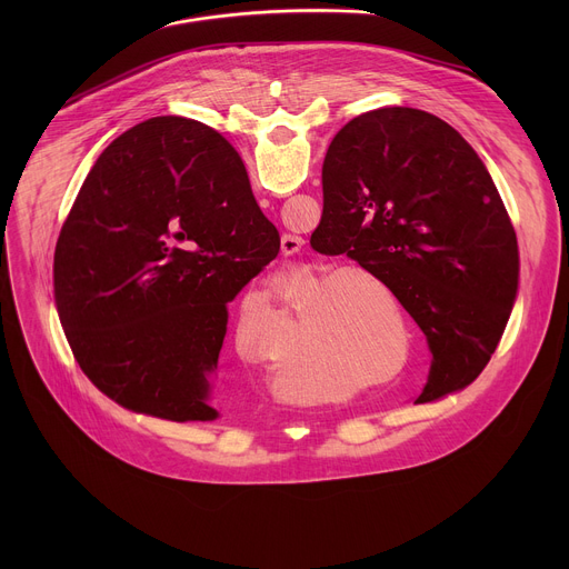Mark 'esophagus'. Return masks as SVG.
I'll list each match as a JSON object with an SVG mask.
<instances>
[{
    "label": "esophagus",
    "mask_w": 569,
    "mask_h": 569,
    "mask_svg": "<svg viewBox=\"0 0 569 569\" xmlns=\"http://www.w3.org/2000/svg\"><path fill=\"white\" fill-rule=\"evenodd\" d=\"M301 248H303V240H301L299 236L286 233V236L281 238V254H283V257H295V254L301 252Z\"/></svg>",
    "instance_id": "esophagus-1"
}]
</instances>
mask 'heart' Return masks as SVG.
Returning <instances> with one entry per match:
<instances>
[{"label":"heart","instance_id":"obj_1","mask_svg":"<svg viewBox=\"0 0 569 569\" xmlns=\"http://www.w3.org/2000/svg\"><path fill=\"white\" fill-rule=\"evenodd\" d=\"M367 284V289L357 283ZM295 303L292 329H299L303 349L295 356L292 367L301 376L327 382H345L331 389H312L315 398L340 400L358 387L391 380L408 365L410 349L402 340V308L385 281L365 268L349 266L321 277L306 290H290ZM399 323L392 329L390 317ZM286 333V321L272 306L240 317L236 345L240 353L268 362ZM365 381L349 383V379Z\"/></svg>","mask_w":569,"mask_h":569}]
</instances>
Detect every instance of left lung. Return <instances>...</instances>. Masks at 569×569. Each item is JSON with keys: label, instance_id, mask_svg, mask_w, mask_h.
Returning a JSON list of instances; mask_svg holds the SVG:
<instances>
[{"label": "left lung", "instance_id": "1", "mask_svg": "<svg viewBox=\"0 0 569 569\" xmlns=\"http://www.w3.org/2000/svg\"><path fill=\"white\" fill-rule=\"evenodd\" d=\"M321 187L312 250L385 281L428 338L417 402L468 387L498 349L520 279L516 229L479 154L430 112L380 108L333 137Z\"/></svg>", "mask_w": 569, "mask_h": 569}]
</instances>
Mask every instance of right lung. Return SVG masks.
<instances>
[{
  "mask_svg": "<svg viewBox=\"0 0 569 569\" xmlns=\"http://www.w3.org/2000/svg\"><path fill=\"white\" fill-rule=\"evenodd\" d=\"M229 150L200 121L146 119L99 154L62 224V331L94 387L130 412L218 419L227 301L281 246Z\"/></svg>",
  "mask_w": 569,
  "mask_h": 569,
  "instance_id": "right-lung-1",
  "label": "right lung"
}]
</instances>
